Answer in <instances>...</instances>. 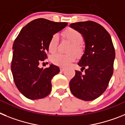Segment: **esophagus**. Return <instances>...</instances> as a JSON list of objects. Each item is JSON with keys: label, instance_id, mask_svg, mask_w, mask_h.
Returning <instances> with one entry per match:
<instances>
[{"label": "esophagus", "instance_id": "esophagus-1", "mask_svg": "<svg viewBox=\"0 0 125 125\" xmlns=\"http://www.w3.org/2000/svg\"><path fill=\"white\" fill-rule=\"evenodd\" d=\"M65 68H64V67H60V71L61 72L65 71Z\"/></svg>", "mask_w": 125, "mask_h": 125}]
</instances>
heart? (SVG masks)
Instances as JSON below:
<instances>
[{"mask_svg":"<svg viewBox=\"0 0 125 125\" xmlns=\"http://www.w3.org/2000/svg\"><path fill=\"white\" fill-rule=\"evenodd\" d=\"M63 36L66 39L70 41L72 44L70 48V52H74L79 53L81 51L80 44L83 41V36L81 32L77 30L69 28L64 31ZM58 42V36L56 34H53L51 38L48 43V50L50 53H55L57 49ZM75 56L73 53L64 55L61 53H56L52 55L51 57V61L55 65L60 67H67L72 62L74 61Z\"/></svg>","mask_w":125,"mask_h":125,"instance_id":"obj_1","label":"heart"}]
</instances>
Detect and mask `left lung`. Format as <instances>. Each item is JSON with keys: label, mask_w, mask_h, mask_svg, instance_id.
<instances>
[{"label": "left lung", "mask_w": 125, "mask_h": 125, "mask_svg": "<svg viewBox=\"0 0 125 125\" xmlns=\"http://www.w3.org/2000/svg\"><path fill=\"white\" fill-rule=\"evenodd\" d=\"M70 26L81 32L85 42L84 53L78 63L85 73L75 70L70 82V91L80 99L94 100L106 91L113 73L115 50L112 40L104 28L94 21L75 22Z\"/></svg>", "instance_id": "left-lung-1"}]
</instances>
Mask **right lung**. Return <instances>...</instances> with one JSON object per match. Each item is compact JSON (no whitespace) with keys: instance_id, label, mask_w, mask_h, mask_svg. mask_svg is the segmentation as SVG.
<instances>
[{"instance_id":"obj_1","label":"right lung","mask_w":125,"mask_h":125,"mask_svg":"<svg viewBox=\"0 0 125 125\" xmlns=\"http://www.w3.org/2000/svg\"><path fill=\"white\" fill-rule=\"evenodd\" d=\"M67 22H55L40 18L29 22L13 44L11 71L17 88L26 97L35 100L44 98L52 91V79L59 73L57 66L40 68L47 58L48 43L53 34L61 31Z\"/></svg>"}]
</instances>
